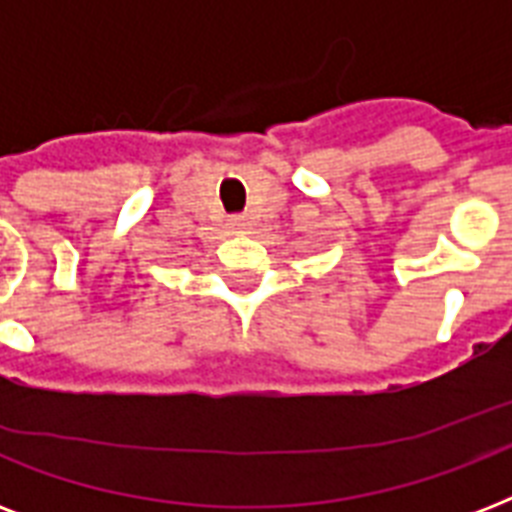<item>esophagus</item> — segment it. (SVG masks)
Instances as JSON below:
<instances>
[{
    "mask_svg": "<svg viewBox=\"0 0 512 512\" xmlns=\"http://www.w3.org/2000/svg\"><path fill=\"white\" fill-rule=\"evenodd\" d=\"M228 225H231L233 231H244V228H247V217H241V215L231 217V220H228Z\"/></svg>",
    "mask_w": 512,
    "mask_h": 512,
    "instance_id": "1",
    "label": "esophagus"
}]
</instances>
